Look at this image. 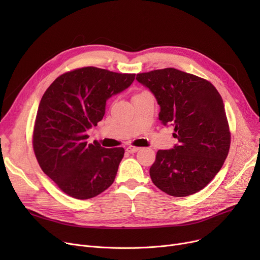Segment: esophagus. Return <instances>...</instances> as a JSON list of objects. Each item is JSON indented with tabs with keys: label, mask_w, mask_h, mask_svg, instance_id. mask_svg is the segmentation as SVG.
Listing matches in <instances>:
<instances>
[{
	"label": "esophagus",
	"mask_w": 260,
	"mask_h": 260,
	"mask_svg": "<svg viewBox=\"0 0 260 260\" xmlns=\"http://www.w3.org/2000/svg\"><path fill=\"white\" fill-rule=\"evenodd\" d=\"M139 149H140L139 147L132 146V145H129V146H127V147H126V151H127L129 154H134V153H136V152H138Z\"/></svg>",
	"instance_id": "obj_1"
}]
</instances>
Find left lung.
<instances>
[{"instance_id":"left-lung-1","label":"left lung","mask_w":260,"mask_h":260,"mask_svg":"<svg viewBox=\"0 0 260 260\" xmlns=\"http://www.w3.org/2000/svg\"><path fill=\"white\" fill-rule=\"evenodd\" d=\"M160 106L159 120L174 126L172 149H160L149 169L153 183L174 197L193 195L220 171L231 134L221 95L209 81L176 68L138 74Z\"/></svg>"}]
</instances>
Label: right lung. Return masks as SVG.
Listing matches in <instances>:
<instances>
[{"label": "right lung", "instance_id": "right-lung-1", "mask_svg": "<svg viewBox=\"0 0 260 260\" xmlns=\"http://www.w3.org/2000/svg\"><path fill=\"white\" fill-rule=\"evenodd\" d=\"M135 76L78 68L58 77L44 92L34 151L42 171L68 196L89 199L113 184L124 148L87 144L86 132L103 119L106 101L131 86Z\"/></svg>", "mask_w": 260, "mask_h": 260}]
</instances>
